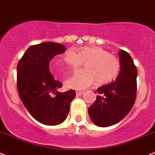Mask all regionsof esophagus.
Listing matches in <instances>:
<instances>
[{
    "mask_svg": "<svg viewBox=\"0 0 155 155\" xmlns=\"http://www.w3.org/2000/svg\"><path fill=\"white\" fill-rule=\"evenodd\" d=\"M84 91H76V94L78 96H81V95H83L84 94Z\"/></svg>",
    "mask_w": 155,
    "mask_h": 155,
    "instance_id": "obj_1",
    "label": "esophagus"
}]
</instances>
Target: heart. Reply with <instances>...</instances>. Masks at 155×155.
<instances>
[{"instance_id": "heart-1", "label": "heart", "mask_w": 155, "mask_h": 155, "mask_svg": "<svg viewBox=\"0 0 155 155\" xmlns=\"http://www.w3.org/2000/svg\"><path fill=\"white\" fill-rule=\"evenodd\" d=\"M63 60L72 71L86 62V69L78 71L65 81V86L70 89H86L97 81L100 84L110 83L119 76L121 71L119 58L99 46H85L78 50L70 48L64 52ZM60 64L58 61L52 64L58 74H61V70L58 68Z\"/></svg>"}]
</instances>
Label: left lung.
Here are the masks:
<instances>
[{"instance_id":"left-lung-1","label":"left lung","mask_w":155,"mask_h":155,"mask_svg":"<svg viewBox=\"0 0 155 155\" xmlns=\"http://www.w3.org/2000/svg\"><path fill=\"white\" fill-rule=\"evenodd\" d=\"M120 74L115 81L97 89L96 101L88 109L93 123L100 127L116 124L128 114L135 104L137 68L127 51L119 53Z\"/></svg>"}]
</instances>
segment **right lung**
Here are the masks:
<instances>
[{
    "mask_svg": "<svg viewBox=\"0 0 155 155\" xmlns=\"http://www.w3.org/2000/svg\"><path fill=\"white\" fill-rule=\"evenodd\" d=\"M65 50L64 45L56 42L31 45L17 64V86L20 100L32 117L47 126L62 123L76 96L74 90L58 92L62 84L54 80L49 71L50 61Z\"/></svg>",
    "mask_w": 155,
    "mask_h": 155,
    "instance_id": "obj_1",
    "label": "right lung"
}]
</instances>
